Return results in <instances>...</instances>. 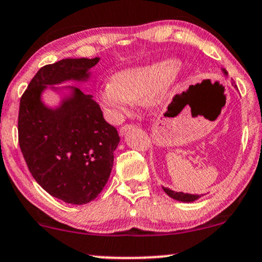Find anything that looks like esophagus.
Here are the masks:
<instances>
[{
  "instance_id": "1",
  "label": "esophagus",
  "mask_w": 262,
  "mask_h": 262,
  "mask_svg": "<svg viewBox=\"0 0 262 262\" xmlns=\"http://www.w3.org/2000/svg\"><path fill=\"white\" fill-rule=\"evenodd\" d=\"M134 127H135L134 124H124V125H122V127L119 128V134L124 135L125 132H128L129 129H133Z\"/></svg>"
}]
</instances>
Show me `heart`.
I'll return each mask as SVG.
<instances>
[{
	"label": "heart",
	"instance_id": "b5f03b06",
	"mask_svg": "<svg viewBox=\"0 0 262 262\" xmlns=\"http://www.w3.org/2000/svg\"><path fill=\"white\" fill-rule=\"evenodd\" d=\"M178 62L174 59L154 64L123 69L113 79L101 85L99 100L115 119H121L134 105V101L155 100L173 81Z\"/></svg>",
	"mask_w": 262,
	"mask_h": 262
}]
</instances>
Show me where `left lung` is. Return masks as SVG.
<instances>
[{
	"label": "left lung",
	"mask_w": 262,
	"mask_h": 262,
	"mask_svg": "<svg viewBox=\"0 0 262 262\" xmlns=\"http://www.w3.org/2000/svg\"><path fill=\"white\" fill-rule=\"evenodd\" d=\"M223 73L227 74V72L223 69ZM163 188V187H162ZM163 190H165V193L168 195V196H171L172 199H176L178 201H183V203H191V201H195L196 199H199L200 195H194V194H184L182 193V191H173L171 189L168 188H163Z\"/></svg>",
	"instance_id": "1"
}]
</instances>
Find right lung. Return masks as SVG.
<instances>
[{
  "label": "right lung",
  "mask_w": 262,
  "mask_h": 262,
  "mask_svg": "<svg viewBox=\"0 0 262 262\" xmlns=\"http://www.w3.org/2000/svg\"><path fill=\"white\" fill-rule=\"evenodd\" d=\"M99 57L66 58L37 71L20 97L18 140L28 168L41 188L73 205L90 203L110 178L118 132L99 103L78 88L57 108L41 101L47 85L86 80Z\"/></svg>",
  "instance_id": "add662e5"
}]
</instances>
